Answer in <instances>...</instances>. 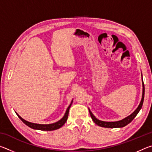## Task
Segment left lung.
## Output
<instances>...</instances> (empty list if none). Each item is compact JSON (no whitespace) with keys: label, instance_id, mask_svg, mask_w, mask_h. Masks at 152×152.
Returning a JSON list of instances; mask_svg holds the SVG:
<instances>
[{"label":"left lung","instance_id":"left-lung-1","mask_svg":"<svg viewBox=\"0 0 152 152\" xmlns=\"http://www.w3.org/2000/svg\"><path fill=\"white\" fill-rule=\"evenodd\" d=\"M142 85H143V93H142V99H141V101L140 102V104H139L138 107L136 109V110L133 112L132 114H131L129 116L127 117L125 119H123L121 121H114V122H107V121H100L97 119L96 117H95L93 114H92V112L89 110L90 115H91V117L92 119L93 120V121L96 123L97 125L101 126L102 127H108V128H117V127H125V125H128L129 123H131L133 121V119L136 117V115H137V113L140 112V109L142 107V105L143 103V100H144V94H145V87H144V83L143 80L142 78Z\"/></svg>","mask_w":152,"mask_h":152}]
</instances>
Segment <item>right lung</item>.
<instances>
[{"mask_svg": "<svg viewBox=\"0 0 152 152\" xmlns=\"http://www.w3.org/2000/svg\"><path fill=\"white\" fill-rule=\"evenodd\" d=\"M72 101L70 104L69 105V107L67 109L65 113V115L64 116L61 118V119L58 121V122L54 123H51V124H48V125H43V124H37V123H31L29 121H27L26 120H25L23 119L21 117H20L19 115L16 113V114L17 115V116L19 117V119L23 122L25 125H27L28 127H29L30 128L33 129H37V130H42V131H53V130H56L60 128L61 127L65 124V123L66 122L67 119H68V113H69V109L72 105Z\"/></svg>", "mask_w": 152, "mask_h": 152, "instance_id": "1", "label": "right lung"}]
</instances>
